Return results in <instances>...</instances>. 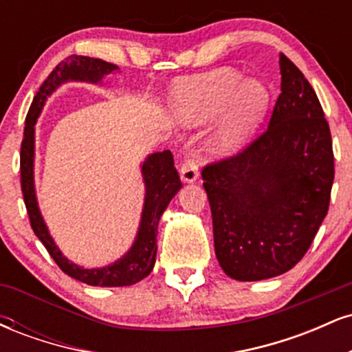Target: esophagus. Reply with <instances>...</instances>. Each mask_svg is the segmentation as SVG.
I'll return each instance as SVG.
<instances>
[{
  "instance_id": "esophagus-1",
  "label": "esophagus",
  "mask_w": 352,
  "mask_h": 352,
  "mask_svg": "<svg viewBox=\"0 0 352 352\" xmlns=\"http://www.w3.org/2000/svg\"><path fill=\"white\" fill-rule=\"evenodd\" d=\"M180 179L184 184H193V182L199 179V168H197L193 160H187L185 164H182Z\"/></svg>"
}]
</instances>
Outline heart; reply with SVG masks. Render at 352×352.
Here are the masks:
<instances>
[{
  "label": "heart",
  "mask_w": 352,
  "mask_h": 352,
  "mask_svg": "<svg viewBox=\"0 0 352 352\" xmlns=\"http://www.w3.org/2000/svg\"><path fill=\"white\" fill-rule=\"evenodd\" d=\"M266 109L268 91L263 84L233 69L180 80L170 91V111L184 127H201L218 117L205 140V153L213 159L241 151L260 127Z\"/></svg>",
  "instance_id": "b5f03b06"
}]
</instances>
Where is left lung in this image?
<instances>
[{
	"label": "left lung",
	"instance_id": "8db88e82",
	"mask_svg": "<svg viewBox=\"0 0 352 352\" xmlns=\"http://www.w3.org/2000/svg\"><path fill=\"white\" fill-rule=\"evenodd\" d=\"M280 72L281 94L263 135L201 172L217 260L236 281L289 272L308 252L329 207V125L314 89L285 54Z\"/></svg>",
	"mask_w": 352,
	"mask_h": 352
}]
</instances>
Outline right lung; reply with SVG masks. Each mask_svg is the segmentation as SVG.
<instances>
[{"label": "right lung", "instance_id": "obj_1", "mask_svg": "<svg viewBox=\"0 0 352 352\" xmlns=\"http://www.w3.org/2000/svg\"><path fill=\"white\" fill-rule=\"evenodd\" d=\"M119 71L116 64L106 63L102 59L86 58V56H69L54 67L47 76L43 86L36 92L33 102L26 116L24 125V139L21 144V188L30 215L31 228L34 235L46 246L52 260L64 273L74 280H79L91 286L116 288V286H131L148 276L155 265L157 256V228L165 208L168 207L173 197L182 188V182L175 167L170 151L153 152L145 157L140 164V173L144 182V205L140 213L139 228L131 248L122 256L112 263L98 266V268H84L69 258L64 256L41 213L36 195L34 184V160H36V122L41 116L47 99L66 82H89L94 86H106L104 79L112 72Z\"/></svg>", "mask_w": 352, "mask_h": 352}]
</instances>
